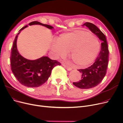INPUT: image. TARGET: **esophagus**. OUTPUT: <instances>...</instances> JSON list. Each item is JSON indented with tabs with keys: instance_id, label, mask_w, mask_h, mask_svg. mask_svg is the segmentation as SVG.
<instances>
[{
	"instance_id": "obj_1",
	"label": "esophagus",
	"mask_w": 123,
	"mask_h": 123,
	"mask_svg": "<svg viewBox=\"0 0 123 123\" xmlns=\"http://www.w3.org/2000/svg\"><path fill=\"white\" fill-rule=\"evenodd\" d=\"M63 66H64V67H65L67 70H68V71H71L72 70V68L70 66H67V65H65V64H64L63 65Z\"/></svg>"
}]
</instances>
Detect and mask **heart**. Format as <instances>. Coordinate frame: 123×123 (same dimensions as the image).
<instances>
[{"instance_id": "b5f03b06", "label": "heart", "mask_w": 123, "mask_h": 123, "mask_svg": "<svg viewBox=\"0 0 123 123\" xmlns=\"http://www.w3.org/2000/svg\"><path fill=\"white\" fill-rule=\"evenodd\" d=\"M99 41L89 32L74 30L60 34L52 42L50 52L55 58L64 57L70 52L72 61L77 65H86L97 56Z\"/></svg>"}]
</instances>
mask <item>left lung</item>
I'll return each instance as SVG.
<instances>
[{"mask_svg": "<svg viewBox=\"0 0 123 123\" xmlns=\"http://www.w3.org/2000/svg\"><path fill=\"white\" fill-rule=\"evenodd\" d=\"M85 25L102 41L99 54L92 65L84 69H79L82 74L81 79L78 82H73V85L80 89H88L97 86L105 76L109 62L108 44L105 35L92 23L86 22Z\"/></svg>", "mask_w": 123, "mask_h": 123, "instance_id": "left-lung-1", "label": "left lung"}]
</instances>
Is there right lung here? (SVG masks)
I'll use <instances>...</instances> for the list:
<instances>
[{
  "mask_svg": "<svg viewBox=\"0 0 123 123\" xmlns=\"http://www.w3.org/2000/svg\"><path fill=\"white\" fill-rule=\"evenodd\" d=\"M41 25L52 29L54 28L47 24L38 21L30 22L29 25ZM28 27H22L15 37L13 43L10 57V64L12 71L19 82L28 87H38L46 82L50 77L53 68L61 63L55 60H52L47 56H43L35 60L26 59L18 52L16 42L20 31Z\"/></svg>",
  "mask_w": 123,
  "mask_h": 123,
  "instance_id": "add662e5",
  "label": "right lung"
}]
</instances>
